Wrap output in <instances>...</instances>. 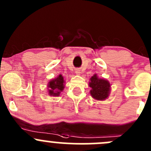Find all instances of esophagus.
<instances>
[{
    "label": "esophagus",
    "instance_id": "34e87169",
    "mask_svg": "<svg viewBox=\"0 0 151 151\" xmlns=\"http://www.w3.org/2000/svg\"><path fill=\"white\" fill-rule=\"evenodd\" d=\"M76 74H80V70H76Z\"/></svg>",
    "mask_w": 151,
    "mask_h": 151
}]
</instances>
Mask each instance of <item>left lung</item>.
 <instances>
[{
    "mask_svg": "<svg viewBox=\"0 0 151 151\" xmlns=\"http://www.w3.org/2000/svg\"><path fill=\"white\" fill-rule=\"evenodd\" d=\"M89 86L91 88V95L93 98L99 101H103L109 96L110 92V83L105 79L99 78L97 74H94L90 79Z\"/></svg>",
    "mask_w": 151,
    "mask_h": 151,
    "instance_id": "8db88e82",
    "label": "left lung"
}]
</instances>
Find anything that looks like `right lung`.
<instances>
[{
    "instance_id": "1",
    "label": "right lung",
    "mask_w": 151,
    "mask_h": 151,
    "mask_svg": "<svg viewBox=\"0 0 151 151\" xmlns=\"http://www.w3.org/2000/svg\"><path fill=\"white\" fill-rule=\"evenodd\" d=\"M49 95L52 96H58L64 88V80L63 77L60 74L55 79L50 80L47 85Z\"/></svg>"
}]
</instances>
